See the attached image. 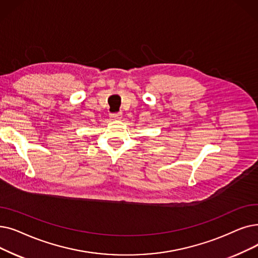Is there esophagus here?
<instances>
[{
    "instance_id": "obj_1",
    "label": "esophagus",
    "mask_w": 258,
    "mask_h": 258,
    "mask_svg": "<svg viewBox=\"0 0 258 258\" xmlns=\"http://www.w3.org/2000/svg\"><path fill=\"white\" fill-rule=\"evenodd\" d=\"M110 117L113 118V119H121L122 118V113H113V114H110Z\"/></svg>"
}]
</instances>
